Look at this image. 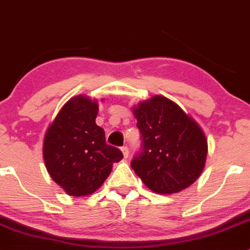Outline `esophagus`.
<instances>
[{
	"instance_id": "obj_1",
	"label": "esophagus",
	"mask_w": 250,
	"mask_h": 250,
	"mask_svg": "<svg viewBox=\"0 0 250 250\" xmlns=\"http://www.w3.org/2000/svg\"><path fill=\"white\" fill-rule=\"evenodd\" d=\"M121 150L123 153V156H125V159H127L128 155H129V149H128L127 146H123V147L121 148Z\"/></svg>"
}]
</instances>
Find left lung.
Instances as JSON below:
<instances>
[{
  "label": "left lung",
  "mask_w": 250,
  "mask_h": 250,
  "mask_svg": "<svg viewBox=\"0 0 250 250\" xmlns=\"http://www.w3.org/2000/svg\"><path fill=\"white\" fill-rule=\"evenodd\" d=\"M141 149L130 166L150 190L174 194L199 179L208 145L202 129L176 103L154 96L134 107Z\"/></svg>",
  "instance_id": "8db88e82"
}]
</instances>
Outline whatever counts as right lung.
<instances>
[{
    "label": "right lung",
    "mask_w": 250,
    "mask_h": 250,
    "mask_svg": "<svg viewBox=\"0 0 250 250\" xmlns=\"http://www.w3.org/2000/svg\"><path fill=\"white\" fill-rule=\"evenodd\" d=\"M96 101L76 96L63 105L48 128L43 157L49 175L71 196L93 194L123 157L119 148L105 143L96 125Z\"/></svg>",
    "instance_id": "obj_1"
}]
</instances>
